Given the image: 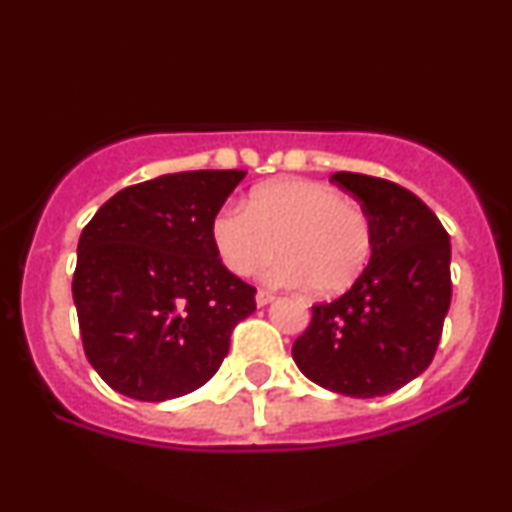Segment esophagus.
<instances>
[{
  "mask_svg": "<svg viewBox=\"0 0 512 512\" xmlns=\"http://www.w3.org/2000/svg\"><path fill=\"white\" fill-rule=\"evenodd\" d=\"M255 298H257V305H267V303L274 301V293L267 291V289H260V291H257Z\"/></svg>",
  "mask_w": 512,
  "mask_h": 512,
  "instance_id": "esophagus-1",
  "label": "esophagus"
}]
</instances>
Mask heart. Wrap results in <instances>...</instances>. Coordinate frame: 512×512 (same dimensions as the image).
I'll use <instances>...</instances> for the list:
<instances>
[{"mask_svg": "<svg viewBox=\"0 0 512 512\" xmlns=\"http://www.w3.org/2000/svg\"><path fill=\"white\" fill-rule=\"evenodd\" d=\"M211 240L223 267L250 276L279 252L272 276L308 286L317 296L344 293L373 252V226L337 187L284 178L250 192L248 207H223L211 221Z\"/></svg>", "mask_w": 512, "mask_h": 512, "instance_id": "b5f03b06", "label": "heart"}]
</instances>
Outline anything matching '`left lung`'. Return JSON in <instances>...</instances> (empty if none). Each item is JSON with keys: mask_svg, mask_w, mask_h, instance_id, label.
<instances>
[{"mask_svg": "<svg viewBox=\"0 0 512 512\" xmlns=\"http://www.w3.org/2000/svg\"><path fill=\"white\" fill-rule=\"evenodd\" d=\"M330 180L361 202L373 252L344 296L313 305L291 354L325 390L390 395L436 356L452 298L450 238L438 216L397 182L344 170Z\"/></svg>", "mask_w": 512, "mask_h": 512, "instance_id": "obj_1", "label": "left lung"}]
</instances>
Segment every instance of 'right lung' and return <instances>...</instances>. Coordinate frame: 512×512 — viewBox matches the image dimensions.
I'll use <instances>...</instances> for the list:
<instances>
[{
  "label": "right lung",
  "instance_id": "add662e5",
  "mask_svg": "<svg viewBox=\"0 0 512 512\" xmlns=\"http://www.w3.org/2000/svg\"><path fill=\"white\" fill-rule=\"evenodd\" d=\"M245 170H187L129 185L79 238L72 293L88 363L120 395L166 402L221 366L255 286L223 267L211 221Z\"/></svg>",
  "mask_w": 512,
  "mask_h": 512
}]
</instances>
